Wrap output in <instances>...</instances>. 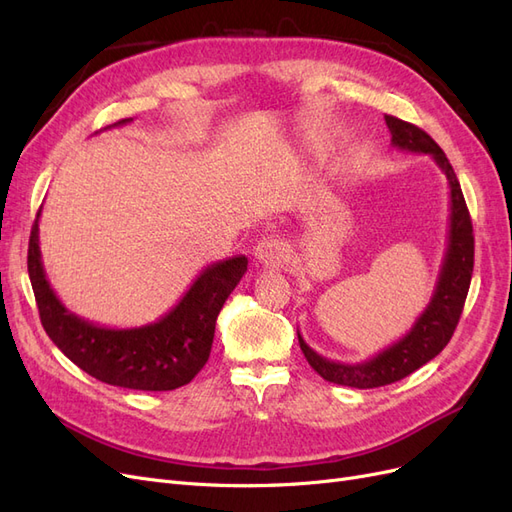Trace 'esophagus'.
<instances>
[{
    "instance_id": "obj_1",
    "label": "esophagus",
    "mask_w": 512,
    "mask_h": 512,
    "mask_svg": "<svg viewBox=\"0 0 512 512\" xmlns=\"http://www.w3.org/2000/svg\"><path fill=\"white\" fill-rule=\"evenodd\" d=\"M256 262L265 267H282L286 258H288V250H286V243L275 239V237H265L254 250Z\"/></svg>"
}]
</instances>
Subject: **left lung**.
I'll return each instance as SVG.
<instances>
[{"mask_svg":"<svg viewBox=\"0 0 512 512\" xmlns=\"http://www.w3.org/2000/svg\"><path fill=\"white\" fill-rule=\"evenodd\" d=\"M384 121L391 130L393 147L412 153H427L442 168L448 179V188H451V218H448V243L436 290H433L425 312L416 318L410 333L401 337L399 342L378 352L374 359L348 365L324 359L303 342L299 333L301 350L316 374L327 382L352 386V389H376V386L397 382L429 363L433 356H438L455 333L474 271L472 220L451 162L438 143L427 132L416 128L414 123L401 121L393 115H384Z\"/></svg>","mask_w":512,"mask_h":512,"instance_id":"left-lung-1","label":"left lung"}]
</instances>
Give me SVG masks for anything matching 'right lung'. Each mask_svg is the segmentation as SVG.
I'll use <instances>...</instances> for the list:
<instances>
[{
  "label": "right lung",
  "instance_id": "obj_1",
  "mask_svg": "<svg viewBox=\"0 0 512 512\" xmlns=\"http://www.w3.org/2000/svg\"><path fill=\"white\" fill-rule=\"evenodd\" d=\"M128 121L132 119H121L115 126ZM38 218L29 237L27 271L40 322L53 344L89 376L123 389L173 391L192 382L209 359L215 320L245 275L247 258L213 262L158 322L136 329H106L68 312L55 297L40 258Z\"/></svg>",
  "mask_w": 512,
  "mask_h": 512
}]
</instances>
